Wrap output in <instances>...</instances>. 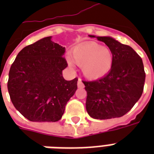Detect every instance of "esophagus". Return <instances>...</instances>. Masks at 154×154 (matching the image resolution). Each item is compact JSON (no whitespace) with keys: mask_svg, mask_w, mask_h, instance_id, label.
<instances>
[{"mask_svg":"<svg viewBox=\"0 0 154 154\" xmlns=\"http://www.w3.org/2000/svg\"><path fill=\"white\" fill-rule=\"evenodd\" d=\"M77 86L79 87V88H83V87H84V84H83V82H82L81 78L78 79V82H77Z\"/></svg>","mask_w":154,"mask_h":154,"instance_id":"esophagus-1","label":"esophagus"}]
</instances>
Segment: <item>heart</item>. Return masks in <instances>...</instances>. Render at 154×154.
Here are the masks:
<instances>
[{
    "instance_id": "heart-1",
    "label": "heart",
    "mask_w": 154,
    "mask_h": 154,
    "mask_svg": "<svg viewBox=\"0 0 154 154\" xmlns=\"http://www.w3.org/2000/svg\"><path fill=\"white\" fill-rule=\"evenodd\" d=\"M72 57L77 65L82 66L84 74L91 79L108 73L113 61L112 52L94 42L76 47L72 51Z\"/></svg>"
}]
</instances>
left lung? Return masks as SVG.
I'll return each instance as SVG.
<instances>
[{
    "instance_id": "8db88e82",
    "label": "left lung",
    "mask_w": 154,
    "mask_h": 154,
    "mask_svg": "<svg viewBox=\"0 0 154 154\" xmlns=\"http://www.w3.org/2000/svg\"><path fill=\"white\" fill-rule=\"evenodd\" d=\"M97 38L109 48L113 61L103 77L82 81L87 92L86 110L95 119L121 117L134 107L143 93L146 72L142 59L131 47L112 37Z\"/></svg>"
}]
</instances>
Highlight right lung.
<instances>
[{"mask_svg":"<svg viewBox=\"0 0 154 154\" xmlns=\"http://www.w3.org/2000/svg\"><path fill=\"white\" fill-rule=\"evenodd\" d=\"M65 48L47 37L21 49L11 65L8 90L12 103L31 122H55L77 89L78 78L66 81Z\"/></svg>","mask_w":154,"mask_h":154,"instance_id":"obj_1","label":"right lung"}]
</instances>
